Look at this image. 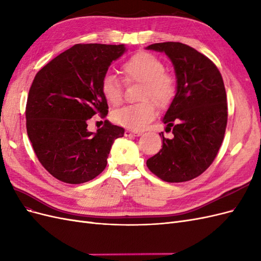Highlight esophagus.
<instances>
[{"instance_id": "1", "label": "esophagus", "mask_w": 261, "mask_h": 261, "mask_svg": "<svg viewBox=\"0 0 261 261\" xmlns=\"http://www.w3.org/2000/svg\"><path fill=\"white\" fill-rule=\"evenodd\" d=\"M141 132H136V130H132V129H126L125 130V136L126 137H132V136H140Z\"/></svg>"}]
</instances>
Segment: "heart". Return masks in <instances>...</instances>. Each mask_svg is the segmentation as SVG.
<instances>
[{
    "mask_svg": "<svg viewBox=\"0 0 261 261\" xmlns=\"http://www.w3.org/2000/svg\"><path fill=\"white\" fill-rule=\"evenodd\" d=\"M122 72L127 83H141L139 103L126 106L113 112L114 122L126 128L140 130L155 116V108L170 105L175 94V82L164 73V65L160 59L149 52L134 54L122 66ZM101 93L108 103L117 106L123 97L122 84L112 74H106L101 81Z\"/></svg>",
    "mask_w": 261,
    "mask_h": 261,
    "instance_id": "heart-1",
    "label": "heart"
}]
</instances>
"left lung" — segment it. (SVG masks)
Wrapping results in <instances>:
<instances>
[{
    "label": "left lung",
    "mask_w": 261,
    "mask_h": 261,
    "mask_svg": "<svg viewBox=\"0 0 261 261\" xmlns=\"http://www.w3.org/2000/svg\"><path fill=\"white\" fill-rule=\"evenodd\" d=\"M163 52L175 70L176 92L162 122L173 138L160 134L162 149L147 160L153 174L169 183H180L206 171L223 141L227 123L226 93L222 76L213 63L180 42L148 45Z\"/></svg>",
    "instance_id": "1"
}]
</instances>
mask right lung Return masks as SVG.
<instances>
[{
	"mask_svg": "<svg viewBox=\"0 0 261 261\" xmlns=\"http://www.w3.org/2000/svg\"><path fill=\"white\" fill-rule=\"evenodd\" d=\"M126 50L124 44H75L37 73L27 99V134L55 178L68 184L93 179L106 169L114 140L124 136V128L109 121L89 132L87 121L108 114L101 81Z\"/></svg>",
	"mask_w": 261,
	"mask_h": 261,
	"instance_id": "1",
	"label": "right lung"
}]
</instances>
